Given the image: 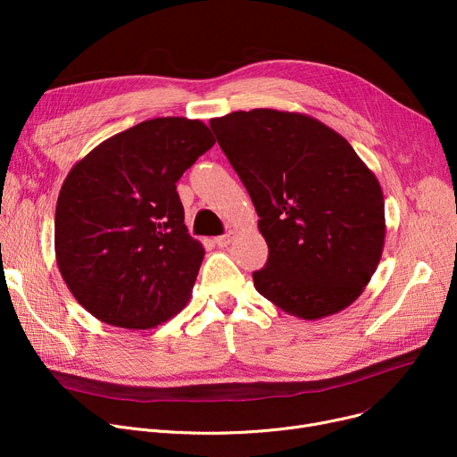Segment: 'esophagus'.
Segmentation results:
<instances>
[{
    "instance_id": "obj_1",
    "label": "esophagus",
    "mask_w": 457,
    "mask_h": 457,
    "mask_svg": "<svg viewBox=\"0 0 457 457\" xmlns=\"http://www.w3.org/2000/svg\"><path fill=\"white\" fill-rule=\"evenodd\" d=\"M233 237H235L233 231H229V233H226V235H220V237H214V245L220 246V248H226V246L231 245Z\"/></svg>"
}]
</instances>
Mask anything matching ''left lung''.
Returning <instances> with one entry per match:
<instances>
[{
    "label": "left lung",
    "instance_id": "left-lung-1",
    "mask_svg": "<svg viewBox=\"0 0 457 457\" xmlns=\"http://www.w3.org/2000/svg\"><path fill=\"white\" fill-rule=\"evenodd\" d=\"M209 126L269 245L267 265L253 272L257 293L303 320L353 303L381 259L386 204L350 142L313 116L276 109L229 112Z\"/></svg>",
    "mask_w": 457,
    "mask_h": 457
}]
</instances>
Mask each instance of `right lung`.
Returning a JSON list of instances; mask_svg holds the SVG:
<instances>
[{"label":"right lung","instance_id":"right-lung-1","mask_svg":"<svg viewBox=\"0 0 457 457\" xmlns=\"http://www.w3.org/2000/svg\"><path fill=\"white\" fill-rule=\"evenodd\" d=\"M212 144L200 120L154 118L104 140L68 172L55 257L92 317L150 329L187 305L205 250L188 235L176 183Z\"/></svg>","mask_w":457,"mask_h":457}]
</instances>
